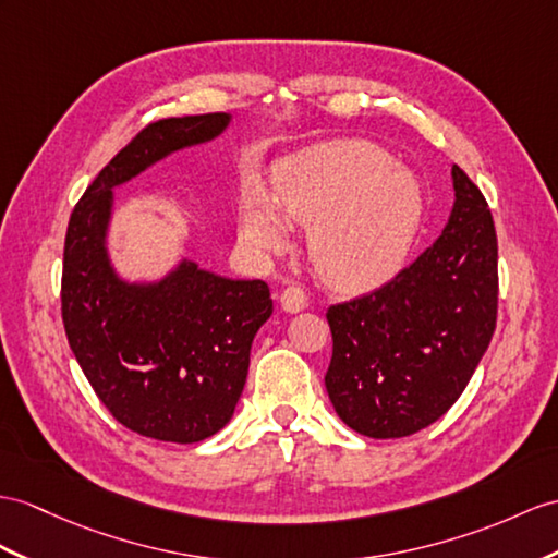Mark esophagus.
Here are the masks:
<instances>
[{
	"instance_id": "1",
	"label": "esophagus",
	"mask_w": 558,
	"mask_h": 558,
	"mask_svg": "<svg viewBox=\"0 0 558 558\" xmlns=\"http://www.w3.org/2000/svg\"><path fill=\"white\" fill-rule=\"evenodd\" d=\"M279 301H281V307L287 312H301L307 307V293L298 287V283H289V287L281 291Z\"/></svg>"
}]
</instances>
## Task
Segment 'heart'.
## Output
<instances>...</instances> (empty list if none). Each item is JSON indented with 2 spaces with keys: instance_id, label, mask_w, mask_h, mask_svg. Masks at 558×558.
I'll use <instances>...</instances> for the list:
<instances>
[{
  "instance_id": "1",
  "label": "heart",
  "mask_w": 558,
  "mask_h": 558,
  "mask_svg": "<svg viewBox=\"0 0 558 558\" xmlns=\"http://www.w3.org/2000/svg\"><path fill=\"white\" fill-rule=\"evenodd\" d=\"M369 142L341 140L281 162L271 198L251 182L239 198V236L255 253L307 227V255L338 291H366L396 275L416 236L424 196L412 174Z\"/></svg>"
}]
</instances>
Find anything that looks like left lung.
Returning <instances> with one entry per match:
<instances>
[{
  "label": "left lung",
  "mask_w": 558,
  "mask_h": 558,
  "mask_svg": "<svg viewBox=\"0 0 558 558\" xmlns=\"http://www.w3.org/2000/svg\"><path fill=\"white\" fill-rule=\"evenodd\" d=\"M454 208L430 248L381 289L326 310L324 384L336 414L369 438H404L464 392L497 324V234L487 201L452 168Z\"/></svg>",
  "instance_id": "1"
}]
</instances>
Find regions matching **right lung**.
I'll list each match as a JSON object with an SVG mask.
<instances>
[{"instance_id": "obj_1", "label": "right lung", "mask_w": 558, "mask_h": 558, "mask_svg": "<svg viewBox=\"0 0 558 558\" xmlns=\"http://www.w3.org/2000/svg\"><path fill=\"white\" fill-rule=\"evenodd\" d=\"M227 122V113L148 122L94 177L68 220V343L106 410L146 438L201 442L232 418L271 298L263 279H225L194 263L151 287L120 281L104 248L111 189L177 148L217 137Z\"/></svg>"}]
</instances>
